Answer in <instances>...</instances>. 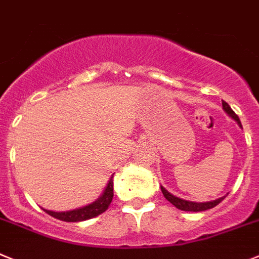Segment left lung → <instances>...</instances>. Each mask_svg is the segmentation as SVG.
I'll list each match as a JSON object with an SVG mask.
<instances>
[{
    "mask_svg": "<svg viewBox=\"0 0 259 259\" xmlns=\"http://www.w3.org/2000/svg\"><path fill=\"white\" fill-rule=\"evenodd\" d=\"M222 105H223V109L224 112H226L227 114H228L231 118H233V120L237 122V125L242 129V125L241 122H240V118H238L237 114L235 113V112L232 111V108L229 107L228 104H227L226 102H222ZM161 193H163V195L165 197V199L167 201H169L170 203L175 206V207H177L179 210H183V211H193V212H198V211H206V210H210V208L215 207L217 204H219L220 202L223 201L224 197H220L218 198V199H215V201H208V202H193V201H188V199H183V198L180 197H176V195H173L172 193H169L167 190V189L164 188V186H161Z\"/></svg>",
    "mask_w": 259,
    "mask_h": 259,
    "instance_id": "obj_1",
    "label": "left lung"
}]
</instances>
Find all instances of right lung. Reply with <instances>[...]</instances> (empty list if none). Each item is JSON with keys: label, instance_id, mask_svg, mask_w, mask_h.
Segmentation results:
<instances>
[{"label": "right lung", "instance_id": "1", "mask_svg": "<svg viewBox=\"0 0 259 259\" xmlns=\"http://www.w3.org/2000/svg\"><path fill=\"white\" fill-rule=\"evenodd\" d=\"M112 198H113V175L111 176V179L108 180V183L105 185L104 190H103L102 195L94 202H91V203L86 204L83 207H78L69 211H61V212L47 210V208H42V210L46 211L47 213H49L51 217L56 218L58 220L69 222V223H76V222L92 219V218L98 217V215L104 212L108 208V206L111 204Z\"/></svg>", "mask_w": 259, "mask_h": 259}]
</instances>
